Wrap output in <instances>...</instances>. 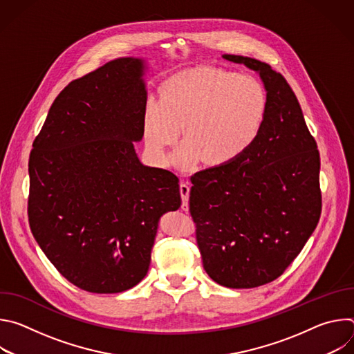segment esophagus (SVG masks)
<instances>
[{"label":"esophagus","mask_w":354,"mask_h":354,"mask_svg":"<svg viewBox=\"0 0 354 354\" xmlns=\"http://www.w3.org/2000/svg\"><path fill=\"white\" fill-rule=\"evenodd\" d=\"M179 190H180V197H182V210L187 212L189 210V192H190V186L186 182H180Z\"/></svg>","instance_id":"esophagus-1"}]
</instances>
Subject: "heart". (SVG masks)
<instances>
[{
  "label": "heart",
  "mask_w": 354,
  "mask_h": 354,
  "mask_svg": "<svg viewBox=\"0 0 354 354\" xmlns=\"http://www.w3.org/2000/svg\"><path fill=\"white\" fill-rule=\"evenodd\" d=\"M268 108V91L257 77L214 67L189 68L161 85L160 100L147 102L145 144L151 156L165 164L168 148L183 127L187 144L179 149V164L201 157L209 165H223L255 142Z\"/></svg>",
  "instance_id": "obj_1"
}]
</instances>
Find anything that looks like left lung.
<instances>
[{
    "mask_svg": "<svg viewBox=\"0 0 354 354\" xmlns=\"http://www.w3.org/2000/svg\"><path fill=\"white\" fill-rule=\"evenodd\" d=\"M257 71L268 91L265 126L236 160L190 176V216L207 274L230 288L276 280L321 217L319 151L286 78L259 60L224 55Z\"/></svg>",
    "mask_w": 354,
    "mask_h": 354,
    "instance_id": "1",
    "label": "left lung"
}]
</instances>
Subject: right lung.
<instances>
[{
  "label": "right lung",
  "instance_id": "right-lung-1",
  "mask_svg": "<svg viewBox=\"0 0 354 354\" xmlns=\"http://www.w3.org/2000/svg\"><path fill=\"white\" fill-rule=\"evenodd\" d=\"M144 63L123 57L71 81L29 157L28 217L47 259L70 283L126 291L148 272L158 220L180 207L179 179L145 167Z\"/></svg>",
  "mask_w": 354,
  "mask_h": 354
}]
</instances>
